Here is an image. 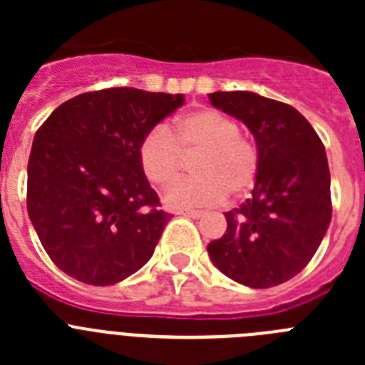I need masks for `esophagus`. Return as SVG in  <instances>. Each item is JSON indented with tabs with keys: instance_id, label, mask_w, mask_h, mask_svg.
I'll return each mask as SVG.
<instances>
[{
	"instance_id": "1",
	"label": "esophagus",
	"mask_w": 365,
	"mask_h": 365,
	"mask_svg": "<svg viewBox=\"0 0 365 365\" xmlns=\"http://www.w3.org/2000/svg\"><path fill=\"white\" fill-rule=\"evenodd\" d=\"M177 214L186 215V217H193V219H199V217H202V215H205L202 212H199V210H179Z\"/></svg>"
}]
</instances>
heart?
<instances>
[{
	"label": "heart",
	"mask_w": 365,
	"mask_h": 365,
	"mask_svg": "<svg viewBox=\"0 0 365 365\" xmlns=\"http://www.w3.org/2000/svg\"><path fill=\"white\" fill-rule=\"evenodd\" d=\"M197 153L192 161L195 178L172 183L164 192L168 208H197L241 195L254 182L256 151L240 137V125L217 109L201 108L177 120L172 137L163 128H153L138 146V160L150 182L164 186L175 178L180 154Z\"/></svg>",
	"instance_id": "obj_1"
}]
</instances>
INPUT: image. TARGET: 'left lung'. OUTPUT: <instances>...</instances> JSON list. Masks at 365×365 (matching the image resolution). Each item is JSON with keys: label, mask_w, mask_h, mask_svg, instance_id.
Returning a JSON list of instances; mask_svg holds the SVG:
<instances>
[{"label": "left lung", "mask_w": 365, "mask_h": 365, "mask_svg": "<svg viewBox=\"0 0 365 365\" xmlns=\"http://www.w3.org/2000/svg\"><path fill=\"white\" fill-rule=\"evenodd\" d=\"M208 98L243 122L257 148L252 195L225 214L227 232L208 243V256L245 287L289 282L312 259L331 222L324 144L302 113L278 100L252 91H217Z\"/></svg>", "instance_id": "1"}]
</instances>
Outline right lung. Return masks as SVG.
<instances>
[{
	"label": "right lung",
	"instance_id": "1",
	"mask_svg": "<svg viewBox=\"0 0 365 365\" xmlns=\"http://www.w3.org/2000/svg\"><path fill=\"white\" fill-rule=\"evenodd\" d=\"M185 95L111 87L58 106L36 131L27 212L45 252L71 278L113 285L146 265L170 214L138 146Z\"/></svg>",
	"mask_w": 365,
	"mask_h": 365
}]
</instances>
